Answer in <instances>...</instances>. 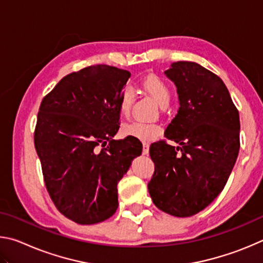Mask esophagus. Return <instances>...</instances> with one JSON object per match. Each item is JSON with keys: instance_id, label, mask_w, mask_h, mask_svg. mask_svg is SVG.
Instances as JSON below:
<instances>
[{"instance_id": "obj_1", "label": "esophagus", "mask_w": 263, "mask_h": 263, "mask_svg": "<svg viewBox=\"0 0 263 263\" xmlns=\"http://www.w3.org/2000/svg\"><path fill=\"white\" fill-rule=\"evenodd\" d=\"M148 152H149V145L144 142V144H142V154L146 155V154H148Z\"/></svg>"}]
</instances>
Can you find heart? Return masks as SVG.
Listing matches in <instances>:
<instances>
[{
    "mask_svg": "<svg viewBox=\"0 0 263 263\" xmlns=\"http://www.w3.org/2000/svg\"><path fill=\"white\" fill-rule=\"evenodd\" d=\"M141 87L145 89L148 94L152 95L158 103L164 106L168 104L169 100H171V89H169L168 84L163 81V80L158 77V75L151 74L145 77L141 80ZM133 103V91L130 87H125L123 89L121 99H119L118 109L119 114L124 117H127L130 115V111ZM122 131L124 136L135 138L140 141L144 142H151L161 136L162 133V126L158 123H148V122H141V121H135L128 124H125L123 126Z\"/></svg>",
    "mask_w": 263,
    "mask_h": 263,
    "instance_id": "1",
    "label": "heart"
}]
</instances>
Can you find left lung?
I'll list each match as a JSON object with an SVG mask.
<instances>
[{"label":"left lung","instance_id":"left-lung-1","mask_svg":"<svg viewBox=\"0 0 263 263\" xmlns=\"http://www.w3.org/2000/svg\"><path fill=\"white\" fill-rule=\"evenodd\" d=\"M166 75L175 83L180 108L164 131L166 140L149 146L154 174L148 191L155 206L190 217L219 195L240 148L239 111L222 80L203 66L177 61Z\"/></svg>","mask_w":263,"mask_h":263}]
</instances>
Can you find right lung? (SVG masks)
<instances>
[{"label":"right lung","mask_w":263,"mask_h":263,"mask_svg":"<svg viewBox=\"0 0 263 263\" xmlns=\"http://www.w3.org/2000/svg\"><path fill=\"white\" fill-rule=\"evenodd\" d=\"M130 77L114 66H89L62 78L39 106L34 147L44 182L58 210L78 224L114 215L118 182L141 154L138 139L112 138Z\"/></svg>","instance_id":"1"}]
</instances>
